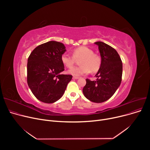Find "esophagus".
<instances>
[{
	"instance_id": "obj_1",
	"label": "esophagus",
	"mask_w": 150,
	"mask_h": 150,
	"mask_svg": "<svg viewBox=\"0 0 150 150\" xmlns=\"http://www.w3.org/2000/svg\"><path fill=\"white\" fill-rule=\"evenodd\" d=\"M78 78H79V77H77V76H73V79H74V80H78Z\"/></svg>"
}]
</instances>
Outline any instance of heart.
<instances>
[{
	"label": "heart",
	"instance_id": "b5f03b06",
	"mask_svg": "<svg viewBox=\"0 0 150 150\" xmlns=\"http://www.w3.org/2000/svg\"><path fill=\"white\" fill-rule=\"evenodd\" d=\"M81 58V59L80 58ZM80 59V67L71 68L68 73L74 76H80L89 74L97 72L101 65V59L98 54L93 53V51L88 47L81 46L73 51V55L64 53L61 57V60L67 67H71L76 59Z\"/></svg>",
	"mask_w": 150,
	"mask_h": 150
}]
</instances>
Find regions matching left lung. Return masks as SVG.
Listing matches in <instances>:
<instances>
[{
  "instance_id": "8db88e82",
  "label": "left lung",
  "mask_w": 150,
  "mask_h": 150,
  "mask_svg": "<svg viewBox=\"0 0 150 150\" xmlns=\"http://www.w3.org/2000/svg\"><path fill=\"white\" fill-rule=\"evenodd\" d=\"M94 44L98 46L101 65L95 76L96 81L86 79L83 92L89 100L103 103L111 98L119 88L123 65L119 54L112 47L101 41Z\"/></svg>"
}]
</instances>
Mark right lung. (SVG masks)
Instances as JSON below:
<instances>
[{"label": "right lung", "instance_id": "add662e5", "mask_svg": "<svg viewBox=\"0 0 150 150\" xmlns=\"http://www.w3.org/2000/svg\"><path fill=\"white\" fill-rule=\"evenodd\" d=\"M66 51L61 42L51 41L31 53L27 62V83L37 99L53 103L61 98L72 76L61 74L64 70L61 60Z\"/></svg>", "mask_w": 150, "mask_h": 150}]
</instances>
